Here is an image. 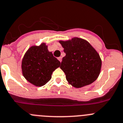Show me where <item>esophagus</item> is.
Wrapping results in <instances>:
<instances>
[{"mask_svg": "<svg viewBox=\"0 0 123 123\" xmlns=\"http://www.w3.org/2000/svg\"><path fill=\"white\" fill-rule=\"evenodd\" d=\"M58 60H59V61L61 62V61H62V57H58Z\"/></svg>", "mask_w": 123, "mask_h": 123, "instance_id": "obj_1", "label": "esophagus"}]
</instances>
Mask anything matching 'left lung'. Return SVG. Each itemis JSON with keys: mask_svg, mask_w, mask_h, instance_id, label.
Returning <instances> with one entry per match:
<instances>
[{"mask_svg": "<svg viewBox=\"0 0 123 123\" xmlns=\"http://www.w3.org/2000/svg\"><path fill=\"white\" fill-rule=\"evenodd\" d=\"M59 42L66 54L60 68L66 74L68 84L80 88L96 81L101 70L102 60L93 46L78 37Z\"/></svg>", "mask_w": 123, "mask_h": 123, "instance_id": "8db88e82", "label": "left lung"}]
</instances>
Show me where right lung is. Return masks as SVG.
Instances as JSON below:
<instances>
[{
	"mask_svg": "<svg viewBox=\"0 0 123 123\" xmlns=\"http://www.w3.org/2000/svg\"><path fill=\"white\" fill-rule=\"evenodd\" d=\"M61 62L42 43L31 46L24 54L21 62L22 74L26 80L40 87L49 81L53 72L60 67Z\"/></svg>",
	"mask_w": 123,
	"mask_h": 123,
	"instance_id": "add662e5",
	"label": "right lung"
}]
</instances>
